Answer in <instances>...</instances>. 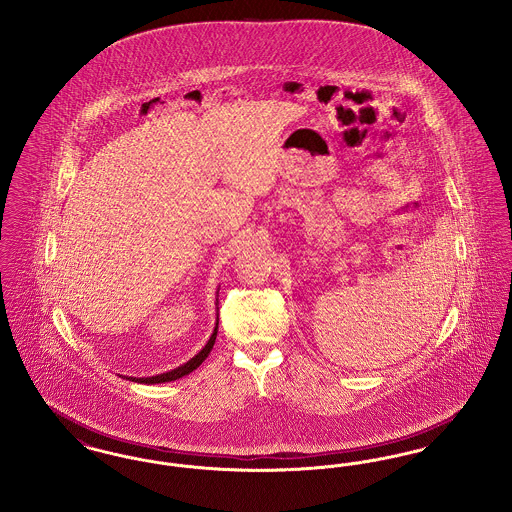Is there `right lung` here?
<instances>
[{
	"label": "right lung",
	"mask_w": 512,
	"mask_h": 512,
	"mask_svg": "<svg viewBox=\"0 0 512 512\" xmlns=\"http://www.w3.org/2000/svg\"><path fill=\"white\" fill-rule=\"evenodd\" d=\"M217 332H219V320H217L215 332L211 334V338L205 343V347H203L195 357H192L186 365L178 366V368H174L171 372H163V374H157V376H149V378H128V380L140 382V384H163V382H172V380H178V378H182V376L194 372L195 368L209 357V353H211V349H213V345H215V340H217Z\"/></svg>",
	"instance_id": "1"
}]
</instances>
